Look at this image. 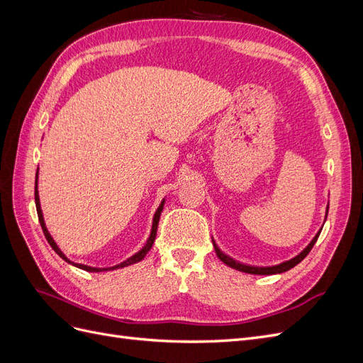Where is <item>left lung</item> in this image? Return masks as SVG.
I'll return each instance as SVG.
<instances>
[{
    "label": "left lung",
    "instance_id": "8db88e82",
    "mask_svg": "<svg viewBox=\"0 0 363 363\" xmlns=\"http://www.w3.org/2000/svg\"><path fill=\"white\" fill-rule=\"evenodd\" d=\"M327 213H328V206H327V208H325V218H327ZM324 223H325V219H324ZM321 230H323V227H321L320 230H318V233L313 236V239L311 240V242L307 244V247H306L303 251H300L298 255H296L295 257H292V259H289V260H284V262L279 263V265H272V267H251V265H245V263H240V262L235 260L233 257L227 256L225 252H223L221 250H219L218 245L215 244L213 239H212V242H213V248H215V252H216L218 259L221 260V262H224L225 265H228L230 268L238 269V271H240V272L255 274V276H272V274L286 272V271H289L291 268H294L295 265H298V263H300L307 255H309V251L313 248L318 236H320V233H321Z\"/></svg>",
    "mask_w": 363,
    "mask_h": 363
}]
</instances>
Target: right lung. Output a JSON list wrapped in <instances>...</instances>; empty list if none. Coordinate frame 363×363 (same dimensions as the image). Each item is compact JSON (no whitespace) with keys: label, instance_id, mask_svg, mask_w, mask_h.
Returning <instances> with one entry per match:
<instances>
[{"label":"right lung","instance_id":"obj_1","mask_svg":"<svg viewBox=\"0 0 363 363\" xmlns=\"http://www.w3.org/2000/svg\"><path fill=\"white\" fill-rule=\"evenodd\" d=\"M38 177H39V169L36 172V183H35V201H36V208H38V216H39V223H40V227L43 230V235H45L48 244L51 245V248L57 252V255L65 260L71 263V265L80 268L83 271H87V272H103V271H113V269H119V268H124V267H128V265H133V263H138L140 262L142 259H144L147 256V252L151 250L152 244H155V239H156V233H157V225H159V219H160V213L163 211V206H164V199L162 200V203L159 204L157 211L155 213V216H152V225H151V232H150V236L147 239L145 245L142 247L138 252H135L133 256H130L128 259H125L124 262L118 263V265H113V267H107V268H95V267H89V265H83V263H75L72 260H69L67 256H65V252L59 248V245L56 244V240L52 239V236L50 235L48 228L45 225V219H43V213H42V208H40V200H39V189H38Z\"/></svg>","mask_w":363,"mask_h":363}]
</instances>
